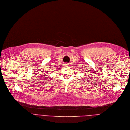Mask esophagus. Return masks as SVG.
<instances>
[{
    "instance_id": "1",
    "label": "esophagus",
    "mask_w": 130,
    "mask_h": 130,
    "mask_svg": "<svg viewBox=\"0 0 130 130\" xmlns=\"http://www.w3.org/2000/svg\"><path fill=\"white\" fill-rule=\"evenodd\" d=\"M65 65H66V66H68V64H67V63H66V64H65Z\"/></svg>"
}]
</instances>
